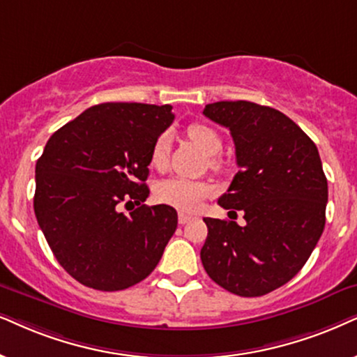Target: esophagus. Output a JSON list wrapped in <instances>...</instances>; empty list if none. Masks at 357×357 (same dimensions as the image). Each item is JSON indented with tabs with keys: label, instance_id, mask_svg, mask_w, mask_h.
Returning <instances> with one entry per match:
<instances>
[{
	"label": "esophagus",
	"instance_id": "esophagus-1",
	"mask_svg": "<svg viewBox=\"0 0 357 357\" xmlns=\"http://www.w3.org/2000/svg\"><path fill=\"white\" fill-rule=\"evenodd\" d=\"M192 219H194L192 215L184 214V212H179V214H178V220H179V224H188L189 220H192Z\"/></svg>",
	"mask_w": 357,
	"mask_h": 357
}]
</instances>
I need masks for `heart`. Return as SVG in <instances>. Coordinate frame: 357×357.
I'll use <instances>...</instances> for the list:
<instances>
[{
    "mask_svg": "<svg viewBox=\"0 0 357 357\" xmlns=\"http://www.w3.org/2000/svg\"><path fill=\"white\" fill-rule=\"evenodd\" d=\"M188 137L194 145L201 148L211 158L212 168H219V155L222 150V138L214 128L204 123H192L188 126ZM169 155V138L168 135H160L155 139L150 153V163L153 168L163 169ZM212 192V186L204 181H192L184 178H169L158 184L155 189L156 199L161 204L176 207L179 211H196L206 197Z\"/></svg>",
    "mask_w": 357,
    "mask_h": 357,
    "instance_id": "1",
    "label": "heart"
}]
</instances>
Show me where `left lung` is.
Listing matches in <instances>:
<instances>
[{
    "mask_svg": "<svg viewBox=\"0 0 357 357\" xmlns=\"http://www.w3.org/2000/svg\"><path fill=\"white\" fill-rule=\"evenodd\" d=\"M231 130L238 171L224 209L245 225L206 218V272L238 296H261L303 268L326 222L328 181L318 148L295 121L259 103L215 102L202 112Z\"/></svg>",
    "mask_w": 357,
    "mask_h": 357,
    "instance_id": "8db88e82",
    "label": "left lung"
}]
</instances>
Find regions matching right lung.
I'll return each instance as SVG.
<instances>
[{"label": "right lung", "instance_id": "right-lung-1", "mask_svg": "<svg viewBox=\"0 0 357 357\" xmlns=\"http://www.w3.org/2000/svg\"><path fill=\"white\" fill-rule=\"evenodd\" d=\"M171 105H93L49 138L36 163L34 212L62 268L82 285L116 291L150 275L178 225L171 206L146 201L155 139L173 123Z\"/></svg>", "mask_w": 357, "mask_h": 357}]
</instances>
